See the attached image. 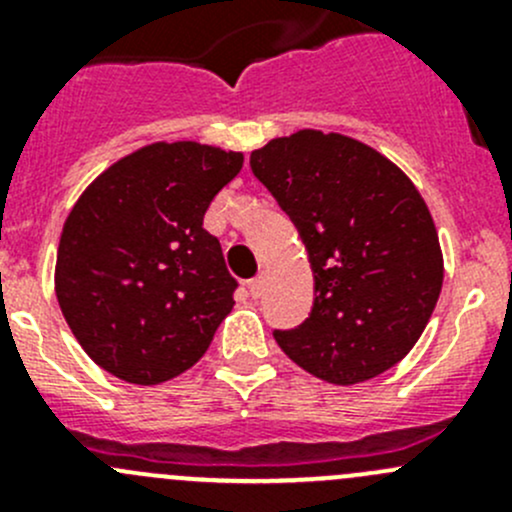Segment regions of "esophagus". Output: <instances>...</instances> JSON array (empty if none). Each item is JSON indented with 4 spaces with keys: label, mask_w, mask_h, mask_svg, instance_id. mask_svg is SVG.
<instances>
[{
    "label": "esophagus",
    "mask_w": 512,
    "mask_h": 512,
    "mask_svg": "<svg viewBox=\"0 0 512 512\" xmlns=\"http://www.w3.org/2000/svg\"><path fill=\"white\" fill-rule=\"evenodd\" d=\"M247 289H250V294L252 297H262V292H265V277L262 275H257V277H252L250 282H247Z\"/></svg>",
    "instance_id": "esophagus-1"
}]
</instances>
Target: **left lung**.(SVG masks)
<instances>
[{
	"mask_svg": "<svg viewBox=\"0 0 512 512\" xmlns=\"http://www.w3.org/2000/svg\"><path fill=\"white\" fill-rule=\"evenodd\" d=\"M255 178L297 227L314 307L275 339L294 364L352 386L399 364L431 319L443 255L416 185L342 133L297 131L252 151Z\"/></svg>",
	"mask_w": 512,
	"mask_h": 512,
	"instance_id": "left-lung-1",
	"label": "left lung"
}]
</instances>
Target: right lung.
Masks as SVG:
<instances>
[{"mask_svg":"<svg viewBox=\"0 0 512 512\" xmlns=\"http://www.w3.org/2000/svg\"><path fill=\"white\" fill-rule=\"evenodd\" d=\"M242 153L153 143L84 190L61 232L56 299L101 369L153 386L195 364L230 314L237 280L203 227Z\"/></svg>","mask_w":512,"mask_h":512,"instance_id":"add662e5","label":"right lung"}]
</instances>
